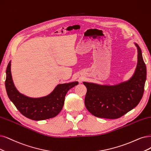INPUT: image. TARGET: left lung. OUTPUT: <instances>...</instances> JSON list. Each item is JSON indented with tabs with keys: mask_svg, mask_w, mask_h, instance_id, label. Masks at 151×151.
<instances>
[{
	"mask_svg": "<svg viewBox=\"0 0 151 151\" xmlns=\"http://www.w3.org/2000/svg\"><path fill=\"white\" fill-rule=\"evenodd\" d=\"M137 63L129 80L114 85L83 82L87 92L86 109L93 116L106 119H117L134 108L143 96L146 80V66L141 48L137 43Z\"/></svg>",
	"mask_w": 151,
	"mask_h": 151,
	"instance_id": "left-lung-1",
	"label": "left lung"
}]
</instances>
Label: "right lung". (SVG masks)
<instances>
[{"label":"right lung","mask_w":151,"mask_h":151,"mask_svg":"<svg viewBox=\"0 0 151 151\" xmlns=\"http://www.w3.org/2000/svg\"><path fill=\"white\" fill-rule=\"evenodd\" d=\"M10 66L11 61L7 67L5 83L7 95L20 113L32 120L47 119L58 115L63 107L67 92L78 84V81L59 84L52 93L45 96L29 97L17 90L13 82Z\"/></svg>","instance_id":"right-lung-1"}]
</instances>
